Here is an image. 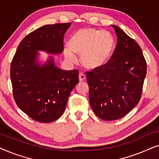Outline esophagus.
Instances as JSON below:
<instances>
[{"label":"esophagus","instance_id":"esophagus-1","mask_svg":"<svg viewBox=\"0 0 159 159\" xmlns=\"http://www.w3.org/2000/svg\"><path fill=\"white\" fill-rule=\"evenodd\" d=\"M85 79H86V76L84 75L82 72H80L79 74V80H80V82H83V81H84V80H85Z\"/></svg>","mask_w":159,"mask_h":159}]
</instances>
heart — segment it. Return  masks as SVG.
Here are the masks:
<instances>
[{
	"instance_id": "heart-1",
	"label": "heart",
	"mask_w": 159,
	"mask_h": 159,
	"mask_svg": "<svg viewBox=\"0 0 159 159\" xmlns=\"http://www.w3.org/2000/svg\"><path fill=\"white\" fill-rule=\"evenodd\" d=\"M111 34L94 28L78 30L71 38L69 47L64 48V57L71 64L77 62L75 54L80 55V61L84 68L94 70L104 66L114 48Z\"/></svg>"
}]
</instances>
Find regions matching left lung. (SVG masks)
<instances>
[{
    "label": "left lung",
    "instance_id": "8db88e82",
    "mask_svg": "<svg viewBox=\"0 0 159 159\" xmlns=\"http://www.w3.org/2000/svg\"><path fill=\"white\" fill-rule=\"evenodd\" d=\"M117 44L109 61L86 71L93 112L105 121L126 116L140 101L147 72L146 61L135 40L116 25Z\"/></svg>",
    "mask_w": 159,
    "mask_h": 159
}]
</instances>
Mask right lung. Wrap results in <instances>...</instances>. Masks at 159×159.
<instances>
[{
	"label": "right lung",
	"instance_id": "right-lung-1",
	"mask_svg": "<svg viewBox=\"0 0 159 159\" xmlns=\"http://www.w3.org/2000/svg\"><path fill=\"white\" fill-rule=\"evenodd\" d=\"M71 23L45 25L27 34L17 48L10 76L16 105L30 118L48 123L61 116L69 95L79 83L77 69L62 70L50 56L40 64L39 52L57 55L64 51V36Z\"/></svg>",
	"mask_w": 159,
	"mask_h": 159
}]
</instances>
